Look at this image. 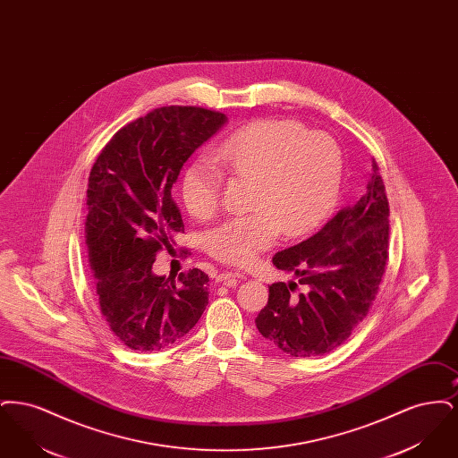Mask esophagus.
Wrapping results in <instances>:
<instances>
[{"label": "esophagus", "instance_id": "esophagus-1", "mask_svg": "<svg viewBox=\"0 0 458 458\" xmlns=\"http://www.w3.org/2000/svg\"><path fill=\"white\" fill-rule=\"evenodd\" d=\"M235 278H243V273H240V271H223V273H219L216 280H218L219 284H228V282H232Z\"/></svg>", "mask_w": 458, "mask_h": 458}]
</instances>
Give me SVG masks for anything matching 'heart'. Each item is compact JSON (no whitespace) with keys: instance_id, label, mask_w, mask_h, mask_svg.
<instances>
[{"instance_id":"obj_1","label":"heart","mask_w":458,"mask_h":458,"mask_svg":"<svg viewBox=\"0 0 458 458\" xmlns=\"http://www.w3.org/2000/svg\"><path fill=\"white\" fill-rule=\"evenodd\" d=\"M211 161H194L182 178V197L197 219L218 209L225 176L250 180L245 215L226 219L208 233L211 258L249 264L284 230L301 237L329 216L340 192L344 157L327 133H310L297 120H258L230 133Z\"/></svg>"}]
</instances>
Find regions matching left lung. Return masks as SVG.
<instances>
[{"label": "left lung", "instance_id": "obj_1", "mask_svg": "<svg viewBox=\"0 0 458 458\" xmlns=\"http://www.w3.org/2000/svg\"><path fill=\"white\" fill-rule=\"evenodd\" d=\"M390 249V204L372 159L366 194L310 239L273 258L299 284H269L256 327L292 357H318L340 347L368 316L383 282Z\"/></svg>", "mask_w": 458, "mask_h": 458}]
</instances>
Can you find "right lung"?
<instances>
[{"label": "right lung", "mask_w": 458, "mask_h": 458, "mask_svg": "<svg viewBox=\"0 0 458 458\" xmlns=\"http://www.w3.org/2000/svg\"><path fill=\"white\" fill-rule=\"evenodd\" d=\"M226 122L219 111L163 106L116 131L89 174L86 245L96 299L113 335L131 350L168 349L209 302L208 275L156 276L157 252L183 233L174 189L197 148ZM189 250L183 252L187 258Z\"/></svg>", "instance_id": "add662e5"}]
</instances>
